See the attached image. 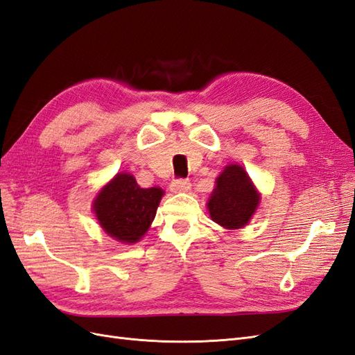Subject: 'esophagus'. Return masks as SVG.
Listing matches in <instances>:
<instances>
[{
    "mask_svg": "<svg viewBox=\"0 0 355 355\" xmlns=\"http://www.w3.org/2000/svg\"><path fill=\"white\" fill-rule=\"evenodd\" d=\"M170 188L173 192H188L191 189V182L187 179H176L171 182Z\"/></svg>",
    "mask_w": 355,
    "mask_h": 355,
    "instance_id": "obj_1",
    "label": "esophagus"
}]
</instances>
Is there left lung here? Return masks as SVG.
Wrapping results in <instances>:
<instances>
[{
	"label": "left lung",
	"instance_id": "1",
	"mask_svg": "<svg viewBox=\"0 0 355 355\" xmlns=\"http://www.w3.org/2000/svg\"><path fill=\"white\" fill-rule=\"evenodd\" d=\"M261 201L247 171L239 164H230L216 179L207 209L213 222L225 230H240L252 219Z\"/></svg>",
	"mask_w": 355,
	"mask_h": 355
}]
</instances>
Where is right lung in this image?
Listing matches in <instances>:
<instances>
[{
  "label": "right lung",
  "mask_w": 355,
  "mask_h": 355,
  "mask_svg": "<svg viewBox=\"0 0 355 355\" xmlns=\"http://www.w3.org/2000/svg\"><path fill=\"white\" fill-rule=\"evenodd\" d=\"M164 191L141 188L130 173H118L93 201L96 219L102 230L124 244L141 240L155 218Z\"/></svg>",
  "instance_id": "add662e5"
}]
</instances>
